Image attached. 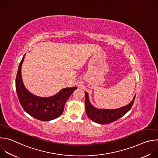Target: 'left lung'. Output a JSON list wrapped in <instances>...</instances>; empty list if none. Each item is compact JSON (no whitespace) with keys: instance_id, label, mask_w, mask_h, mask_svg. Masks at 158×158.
Masks as SVG:
<instances>
[{"instance_id":"8db88e82","label":"left lung","mask_w":158,"mask_h":158,"mask_svg":"<svg viewBox=\"0 0 158 158\" xmlns=\"http://www.w3.org/2000/svg\"><path fill=\"white\" fill-rule=\"evenodd\" d=\"M134 99L135 96L131 102H130L128 105L119 109L112 110L98 109L97 108H95L90 103L88 94L87 93H85V112L88 118L94 122L101 124H109L119 119L124 114H126L131 109L134 104Z\"/></svg>"}]
</instances>
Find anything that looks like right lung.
<instances>
[{"label":"right lung","mask_w":158,"mask_h":158,"mask_svg":"<svg viewBox=\"0 0 158 158\" xmlns=\"http://www.w3.org/2000/svg\"><path fill=\"white\" fill-rule=\"evenodd\" d=\"M24 56L19 64L15 79L16 92L20 105L27 114L38 120H53L62 114L65 102L77 87L63 89L49 98H40L31 94L26 89L21 77V66Z\"/></svg>","instance_id":"obj_1"}]
</instances>
